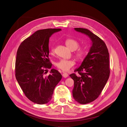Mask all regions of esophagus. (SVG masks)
Segmentation results:
<instances>
[{
	"label": "esophagus",
	"mask_w": 127,
	"mask_h": 127,
	"mask_svg": "<svg viewBox=\"0 0 127 127\" xmlns=\"http://www.w3.org/2000/svg\"><path fill=\"white\" fill-rule=\"evenodd\" d=\"M63 76L64 77V78H66L68 76V74H67L66 72H63Z\"/></svg>",
	"instance_id": "esophagus-1"
}]
</instances>
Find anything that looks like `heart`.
Masks as SVG:
<instances>
[{"label":"heart","mask_w":127,"mask_h":127,"mask_svg":"<svg viewBox=\"0 0 127 127\" xmlns=\"http://www.w3.org/2000/svg\"><path fill=\"white\" fill-rule=\"evenodd\" d=\"M67 47L71 51L76 50L79 47V44L77 41L72 39H67L65 41ZM55 49L54 47L50 48V52L51 54H54ZM85 55V51L83 49H79L75 52V56L78 60H82ZM75 63L74 60H66L61 59L56 63V67L59 69L66 71L70 69V68L74 66Z\"/></svg>","instance_id":"1"}]
</instances>
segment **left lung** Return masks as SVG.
<instances>
[{
    "label": "left lung",
    "mask_w": 127,
    "mask_h": 127,
    "mask_svg": "<svg viewBox=\"0 0 127 127\" xmlns=\"http://www.w3.org/2000/svg\"><path fill=\"white\" fill-rule=\"evenodd\" d=\"M74 30L85 34L92 42L87 55L75 70L78 75H69L74 81L73 97L78 103L85 104L98 97L109 79V53L104 42L90 30L83 28Z\"/></svg>",
    "instance_id": "8db88e82"
}]
</instances>
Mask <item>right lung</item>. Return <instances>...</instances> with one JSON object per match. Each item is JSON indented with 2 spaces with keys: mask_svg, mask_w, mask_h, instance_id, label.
I'll list each match as a JSON object with an SVG mask.
<instances>
[{
  "mask_svg": "<svg viewBox=\"0 0 127 127\" xmlns=\"http://www.w3.org/2000/svg\"><path fill=\"white\" fill-rule=\"evenodd\" d=\"M60 29L38 30L19 46L15 61V76L26 96L32 102L44 104L51 100L62 75L55 69L45 76L52 64L49 57V38Z\"/></svg>",
  "mask_w": 127,
  "mask_h": 127,
  "instance_id": "1",
  "label": "right lung"
}]
</instances>
